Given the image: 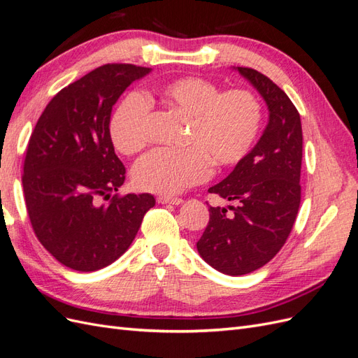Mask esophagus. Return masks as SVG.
<instances>
[{
	"mask_svg": "<svg viewBox=\"0 0 358 358\" xmlns=\"http://www.w3.org/2000/svg\"><path fill=\"white\" fill-rule=\"evenodd\" d=\"M157 201L161 203V204H182L183 200L179 199V197H166V196H161V197L157 199Z\"/></svg>",
	"mask_w": 358,
	"mask_h": 358,
	"instance_id": "34e87169",
	"label": "esophagus"
}]
</instances>
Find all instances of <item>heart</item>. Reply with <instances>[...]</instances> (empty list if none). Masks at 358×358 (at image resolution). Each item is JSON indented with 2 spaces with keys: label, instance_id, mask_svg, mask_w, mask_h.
Segmentation results:
<instances>
[{
  "label": "heart",
  "instance_id": "heart-1",
  "mask_svg": "<svg viewBox=\"0 0 358 358\" xmlns=\"http://www.w3.org/2000/svg\"><path fill=\"white\" fill-rule=\"evenodd\" d=\"M161 103L188 117L180 150L157 149L133 170L134 185L148 192L175 196L209 176L210 166L230 167L252 149L263 122V107L246 90L221 92L213 82L180 78L146 95L128 94L110 119V138L125 155H134L148 142L150 103Z\"/></svg>",
  "mask_w": 358,
  "mask_h": 358
}]
</instances>
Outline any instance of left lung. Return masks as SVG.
Instances as JSON below:
<instances>
[{
	"label": "left lung",
	"instance_id": "8db88e82",
	"mask_svg": "<svg viewBox=\"0 0 358 358\" xmlns=\"http://www.w3.org/2000/svg\"><path fill=\"white\" fill-rule=\"evenodd\" d=\"M267 104L268 121L257 145L224 180L209 188L229 201L209 208L197 251L215 270L230 276L263 267L284 246L300 206L303 136L300 115L288 95L254 69L234 67Z\"/></svg>",
	"mask_w": 358,
	"mask_h": 358
}]
</instances>
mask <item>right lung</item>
I'll use <instances>...</instances> for the list:
<instances>
[{
  "mask_svg": "<svg viewBox=\"0 0 358 358\" xmlns=\"http://www.w3.org/2000/svg\"><path fill=\"white\" fill-rule=\"evenodd\" d=\"M149 73L133 64L92 70L53 96L31 134L22 185L32 230L52 257L78 272L116 262L155 206L146 192L108 199L125 180L110 138L112 107Z\"/></svg>",
  "mask_w": 358,
  "mask_h": 358,
  "instance_id": "obj_1",
  "label": "right lung"
}]
</instances>
